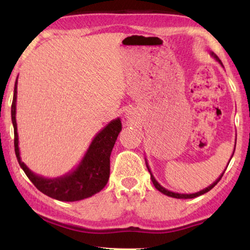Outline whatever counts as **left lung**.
<instances>
[{
  "mask_svg": "<svg viewBox=\"0 0 250 250\" xmlns=\"http://www.w3.org/2000/svg\"><path fill=\"white\" fill-rule=\"evenodd\" d=\"M210 55L211 56H213L215 59H216V61L219 62V64H221L222 66H223V64H222V62H221V59H219L216 55H215L214 53H210ZM224 67V66H223ZM235 147H236V142H235ZM234 152H235V149H234ZM234 152H232V155H234ZM232 155H231V158H232ZM231 158H230V160H231ZM230 160L228 161V164H229V162H230ZM146 167H147V171L150 172V175H151V180H152V183H153V185L155 186V188L158 189V191H160L161 193H163L164 195H167V196H171V197H174V198H184V200H186V198H194V197H197V196H200V195H203V194H205V193H207L208 191H210L211 188H214L215 185H216L219 181H221V179H222V176H223V174L224 173H225V171H226V168L225 170H224V172L222 173L221 175H219V177L218 179L214 182L213 184H210L209 186H207V188H205L204 189H202V191H200V192H197V193H192V194H181V193H175V192H172V191H168V189H167V188H164L162 185H161L158 181H156L155 179H154V176H153V174H152L151 173V170H150V167H149V164H147V161H146ZM228 167V166H227Z\"/></svg>",
  "mask_w": 250,
  "mask_h": 250,
  "instance_id": "8db88e82",
  "label": "left lung"
}]
</instances>
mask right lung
<instances>
[{
  "label": "right lung",
  "instance_id": "obj_1",
  "mask_svg": "<svg viewBox=\"0 0 250 250\" xmlns=\"http://www.w3.org/2000/svg\"><path fill=\"white\" fill-rule=\"evenodd\" d=\"M16 98H18V79L14 86L12 103V124L14 126V147L20 167L32 183L42 193L55 200L75 202L90 197L103 189L110 175V154L122 129L120 118L110 121L104 128L96 134L83 160L73 171L65 175L47 179L32 172L22 162L19 149L18 125H16Z\"/></svg>",
  "mask_w": 250,
  "mask_h": 250
}]
</instances>
